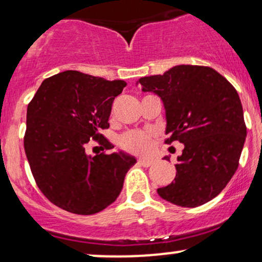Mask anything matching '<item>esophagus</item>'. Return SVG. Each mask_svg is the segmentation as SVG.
<instances>
[{
  "instance_id": "34e87169",
  "label": "esophagus",
  "mask_w": 262,
  "mask_h": 262,
  "mask_svg": "<svg viewBox=\"0 0 262 262\" xmlns=\"http://www.w3.org/2000/svg\"><path fill=\"white\" fill-rule=\"evenodd\" d=\"M138 162H139V164L141 165V166H144V167H149L150 165H152V161L151 159H144V158H140L139 160H138Z\"/></svg>"
}]
</instances>
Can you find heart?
Instances as JSON below:
<instances>
[{"instance_id":"heart-1","label":"heart","mask_w":262,"mask_h":262,"mask_svg":"<svg viewBox=\"0 0 262 262\" xmlns=\"http://www.w3.org/2000/svg\"><path fill=\"white\" fill-rule=\"evenodd\" d=\"M119 144L125 150L135 154H146L152 145V133L144 130H132L122 135Z\"/></svg>"}]
</instances>
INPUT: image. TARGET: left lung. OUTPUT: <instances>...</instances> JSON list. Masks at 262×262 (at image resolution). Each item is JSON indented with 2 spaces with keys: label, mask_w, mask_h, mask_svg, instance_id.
Masks as SVG:
<instances>
[{
  "label": "left lung",
  "mask_w": 262,
  "mask_h": 262,
  "mask_svg": "<svg viewBox=\"0 0 262 262\" xmlns=\"http://www.w3.org/2000/svg\"><path fill=\"white\" fill-rule=\"evenodd\" d=\"M139 83L164 103L166 143L185 145L175 181L159 188V196L187 208L209 202L235 173L244 148L246 127L236 90L214 69L198 65L173 66Z\"/></svg>",
  "instance_id": "left-lung-1"
}]
</instances>
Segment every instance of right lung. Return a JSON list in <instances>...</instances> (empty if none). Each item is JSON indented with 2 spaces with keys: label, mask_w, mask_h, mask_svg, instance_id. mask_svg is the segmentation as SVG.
Wrapping results in <instances>:
<instances>
[{
  "label": "right lung",
  "mask_w": 262,
  "mask_h": 262,
  "mask_svg": "<svg viewBox=\"0 0 262 262\" xmlns=\"http://www.w3.org/2000/svg\"><path fill=\"white\" fill-rule=\"evenodd\" d=\"M125 81L64 71L45 79L27 108L25 150L38 187L75 214H95L117 200L137 159L118 150L86 154L90 139L113 149L100 134L110 127L114 98Z\"/></svg>",
  "instance_id": "1"
}]
</instances>
